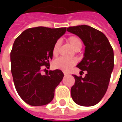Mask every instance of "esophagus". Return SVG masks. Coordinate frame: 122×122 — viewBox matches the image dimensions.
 <instances>
[{"label": "esophagus", "instance_id": "1", "mask_svg": "<svg viewBox=\"0 0 122 122\" xmlns=\"http://www.w3.org/2000/svg\"><path fill=\"white\" fill-rule=\"evenodd\" d=\"M64 75H65V76H67V75H68V74H67L66 72H64Z\"/></svg>", "mask_w": 122, "mask_h": 122}]
</instances>
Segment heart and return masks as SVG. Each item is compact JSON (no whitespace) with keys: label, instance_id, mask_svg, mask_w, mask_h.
Returning <instances> with one entry per match:
<instances>
[{"label":"heart","instance_id":"heart-1","mask_svg":"<svg viewBox=\"0 0 122 122\" xmlns=\"http://www.w3.org/2000/svg\"><path fill=\"white\" fill-rule=\"evenodd\" d=\"M68 42L70 44L72 48L74 50H80L82 47V40L77 36H71L67 39ZM61 46V41L59 40H57L54 45H53V56H57L59 52V49ZM77 63L76 59L71 57H60L59 58L56 59L55 61L53 62V67L56 69H60L64 72L69 71L72 66L74 65H76Z\"/></svg>","mask_w":122,"mask_h":122}]
</instances>
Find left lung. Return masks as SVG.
I'll list each match as a JSON object with an SVG mask.
<instances>
[{"label": "left lung", "instance_id": "1", "mask_svg": "<svg viewBox=\"0 0 122 122\" xmlns=\"http://www.w3.org/2000/svg\"><path fill=\"white\" fill-rule=\"evenodd\" d=\"M66 30L79 36L86 46L84 57L76 66L87 73L84 78L73 74L75 83L71 97L80 106H93L108 89L114 65L113 49L102 32L88 25L69 27Z\"/></svg>", "mask_w": 122, "mask_h": 122}]
</instances>
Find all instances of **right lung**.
I'll list each match as a JSON object with an SVG mask.
<instances>
[{
    "mask_svg": "<svg viewBox=\"0 0 122 122\" xmlns=\"http://www.w3.org/2000/svg\"><path fill=\"white\" fill-rule=\"evenodd\" d=\"M66 30V27L29 28L14 41L10 53L13 80L17 93L29 105L42 106L53 100L63 73L56 69L42 75L41 71L50 67L53 45Z\"/></svg>",
    "mask_w": 122,
    "mask_h": 122,
    "instance_id": "obj_1",
    "label": "right lung"
}]
</instances>
